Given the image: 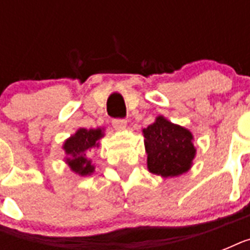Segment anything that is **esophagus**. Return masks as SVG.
<instances>
[{"label": "esophagus", "instance_id": "obj_1", "mask_svg": "<svg viewBox=\"0 0 250 250\" xmlns=\"http://www.w3.org/2000/svg\"><path fill=\"white\" fill-rule=\"evenodd\" d=\"M113 127L117 129V131H123V129L127 127V121H125V119H114Z\"/></svg>", "mask_w": 250, "mask_h": 250}]
</instances>
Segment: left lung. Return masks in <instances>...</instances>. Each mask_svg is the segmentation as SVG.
<instances>
[{
    "mask_svg": "<svg viewBox=\"0 0 250 250\" xmlns=\"http://www.w3.org/2000/svg\"><path fill=\"white\" fill-rule=\"evenodd\" d=\"M146 164L152 174L172 178L184 174L192 167L196 156L193 135L189 129L174 125L160 115L156 122L143 129Z\"/></svg>",
    "mask_w": 250,
    "mask_h": 250,
    "instance_id": "obj_1",
    "label": "left lung"
}]
</instances>
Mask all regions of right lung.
Masks as SVG:
<instances>
[{"label": "right lung", "instance_id": "obj_1", "mask_svg": "<svg viewBox=\"0 0 250 250\" xmlns=\"http://www.w3.org/2000/svg\"><path fill=\"white\" fill-rule=\"evenodd\" d=\"M104 137V128H79L71 137L64 141L63 150L66 153V164L80 176L92 175L94 166L88 160L86 154L94 148H98V140Z\"/></svg>", "mask_w": 250, "mask_h": 250}]
</instances>
